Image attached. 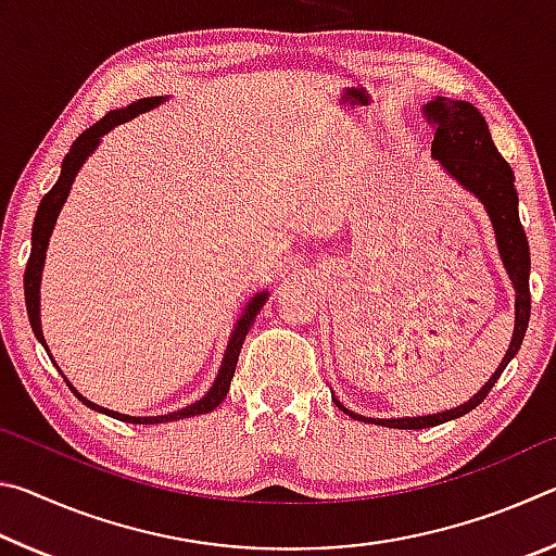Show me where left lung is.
Returning a JSON list of instances; mask_svg holds the SVG:
<instances>
[{"mask_svg": "<svg viewBox=\"0 0 556 556\" xmlns=\"http://www.w3.org/2000/svg\"><path fill=\"white\" fill-rule=\"evenodd\" d=\"M425 112L427 119L437 127L434 142H431V159L444 168V174L448 178H454L460 188L473 193L476 199L483 203L488 218H491L497 255H501L503 267L515 289V328L505 357L491 375V380H488L468 402L460 404V407L425 414V417L375 419L363 417V414L343 407L341 400H336V394L331 392L336 407L343 409L348 417L392 429L437 427L444 425V421L464 417L470 409H476L478 404L488 397V392L493 390V384L507 368V363H510L517 351H520L527 324H530V244H527L520 213H517L513 168L507 166L501 152L495 149L491 129L485 125V117L470 105V102L437 96L427 102Z\"/></svg>", "mask_w": 556, "mask_h": 556, "instance_id": "obj_1", "label": "left lung"}]
</instances>
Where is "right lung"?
Segmentation results:
<instances>
[{"label":"right lung","instance_id":"add662e5","mask_svg":"<svg viewBox=\"0 0 556 556\" xmlns=\"http://www.w3.org/2000/svg\"><path fill=\"white\" fill-rule=\"evenodd\" d=\"M166 100H168V96H156V98H142V100H137V102H129L127 108L108 112V115L102 117L100 122H96V125H92L90 129L83 131V135L73 142L71 152L65 154V159H63L59 181L53 184L51 191L46 193L43 199H41V203H39V211H36L34 228H31V255H29V262H26V271H24V296H26V314H29L31 331H34L36 338H39V343L46 348V353H49V355H51V351H49V345H46V338H43V331H41V271H43L46 250H49L51 232L55 228V220H59V213L63 208L65 199H68L75 176H78L83 164H86L88 156L100 147L102 137H105L110 129H115L117 125H122V122H129L131 117L142 115V112H149V110L159 108ZM267 299H269V291L265 289V291H257V294L248 301V306L242 308L238 324L232 326L228 348H225L223 361H220V370H218V375H215L211 390L205 392L201 400L191 402L184 409H176V412H168V414H159V417H129V414L112 412L108 407H100V404L86 400L68 382V378H65V375L61 372V368H59V372L63 375L65 384H68L75 397H78L83 404H88V407L96 409V412L108 414V417H115L119 421H129V425H164V421L199 417V414L213 412L225 400V394H228L230 380H232V375H235V365H238L240 348L244 343V336H248L252 324H255L260 308L265 306ZM51 361H53V357H51Z\"/></svg>","mask_w":556,"mask_h":556}]
</instances>
